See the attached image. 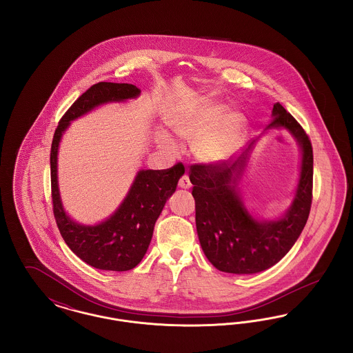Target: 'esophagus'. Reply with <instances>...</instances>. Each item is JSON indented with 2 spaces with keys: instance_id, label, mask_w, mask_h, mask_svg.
<instances>
[{
  "instance_id": "1",
  "label": "esophagus",
  "mask_w": 353,
  "mask_h": 353,
  "mask_svg": "<svg viewBox=\"0 0 353 353\" xmlns=\"http://www.w3.org/2000/svg\"><path fill=\"white\" fill-rule=\"evenodd\" d=\"M179 186L180 188H183V189H189L192 184H190V180H189V177L185 174L183 176L180 180H179Z\"/></svg>"
}]
</instances>
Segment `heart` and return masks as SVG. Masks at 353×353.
I'll use <instances>...</instances> for the list:
<instances>
[{"label":"heart","instance_id":"b5f03b06","mask_svg":"<svg viewBox=\"0 0 353 353\" xmlns=\"http://www.w3.org/2000/svg\"><path fill=\"white\" fill-rule=\"evenodd\" d=\"M225 108L219 104H206L188 117L172 119V131L185 141H194V154L203 163L216 164L228 159L239 147L246 121L238 112L222 117ZM159 144L173 151L174 143L168 134H157Z\"/></svg>","mask_w":353,"mask_h":353}]
</instances>
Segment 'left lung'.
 <instances>
[{
    "mask_svg": "<svg viewBox=\"0 0 353 353\" xmlns=\"http://www.w3.org/2000/svg\"><path fill=\"white\" fill-rule=\"evenodd\" d=\"M269 127L287 128L302 148L301 180L283 219H252L236 193L250 147L233 164L226 160L216 164L196 163L189 169L202 250L209 262L223 272L254 274L274 266L294 246L310 216L314 177L311 140L281 103L274 104Z\"/></svg>",
    "mask_w": 353,
    "mask_h": 353,
    "instance_id": "left-lung-1",
    "label": "left lung"
}]
</instances>
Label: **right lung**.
<instances>
[{"instance_id":"obj_1","label":"right lung","mask_w":353,"mask_h":353,"mask_svg":"<svg viewBox=\"0 0 353 353\" xmlns=\"http://www.w3.org/2000/svg\"><path fill=\"white\" fill-rule=\"evenodd\" d=\"M140 94L130 83L99 82L91 85L61 118L50 151L51 202L59 233L71 252L95 269L127 271L143 259L151 242L154 222L184 174L183 163L172 168L140 170L118 210L97 226H83L66 216L57 181V153L61 136L71 120L107 101H125Z\"/></svg>"}]
</instances>
